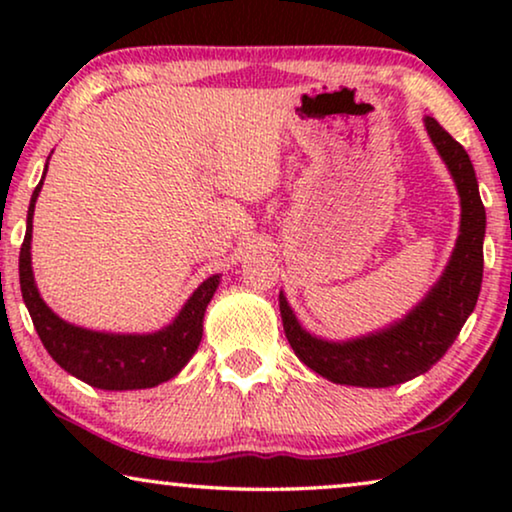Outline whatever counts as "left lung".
<instances>
[{"label": "left lung", "instance_id": "obj_1", "mask_svg": "<svg viewBox=\"0 0 512 512\" xmlns=\"http://www.w3.org/2000/svg\"><path fill=\"white\" fill-rule=\"evenodd\" d=\"M426 130L450 167L461 195V233L452 261L429 296L384 333L352 342H326L305 333L293 317L289 303L279 293L286 340L300 361L314 373L352 387H394L422 375L457 340L461 326L478 303L482 286V237H485V205L480 200L478 179L464 146L426 118Z\"/></svg>", "mask_w": 512, "mask_h": 512}]
</instances>
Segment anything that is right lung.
I'll return each instance as SVG.
<instances>
[{
    "mask_svg": "<svg viewBox=\"0 0 512 512\" xmlns=\"http://www.w3.org/2000/svg\"><path fill=\"white\" fill-rule=\"evenodd\" d=\"M48 167V163H46ZM46 177V172H44ZM41 184L34 188L30 209H27V233L20 247V291L30 310L32 324L37 328L41 342L67 373L79 377L90 387L125 391V389H149L170 380L186 366L202 340V317L207 303L212 300L219 275L209 277L198 286V291L188 298L184 310L163 331L151 335H109L93 333L86 328L72 326L48 310L39 298L32 277L30 240H32V216L34 202L41 191Z\"/></svg>",
    "mask_w": 512,
    "mask_h": 512,
    "instance_id": "obj_1",
    "label": "right lung"
}]
</instances>
